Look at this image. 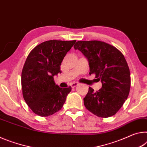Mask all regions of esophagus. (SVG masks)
I'll use <instances>...</instances> for the list:
<instances>
[{"instance_id": "obj_1", "label": "esophagus", "mask_w": 147, "mask_h": 147, "mask_svg": "<svg viewBox=\"0 0 147 147\" xmlns=\"http://www.w3.org/2000/svg\"><path fill=\"white\" fill-rule=\"evenodd\" d=\"M78 85H79L78 83H71V86L72 88H75Z\"/></svg>"}]
</instances>
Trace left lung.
Returning a JSON list of instances; mask_svg holds the SVG:
<instances>
[{"label":"left lung","mask_w":147,"mask_h":147,"mask_svg":"<svg viewBox=\"0 0 147 147\" xmlns=\"http://www.w3.org/2000/svg\"><path fill=\"white\" fill-rule=\"evenodd\" d=\"M74 47L88 59L90 75L95 74V78L102 83L96 92L88 88L83 99L85 107L99 117L115 115L130 90V72L123 54L113 45L98 40L78 41Z\"/></svg>","instance_id":"obj_1"}]
</instances>
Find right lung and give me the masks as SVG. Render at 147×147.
Returning <instances> with one entry per match:
<instances>
[{
	"label": "right lung",
	"mask_w": 147,
	"mask_h": 147,
	"mask_svg": "<svg viewBox=\"0 0 147 147\" xmlns=\"http://www.w3.org/2000/svg\"><path fill=\"white\" fill-rule=\"evenodd\" d=\"M76 40H49L30 52L21 73L24 100L35 114L48 117L63 107L71 87L60 88L53 76L61 73V62Z\"/></svg>",
	"instance_id": "add662e5"
}]
</instances>
